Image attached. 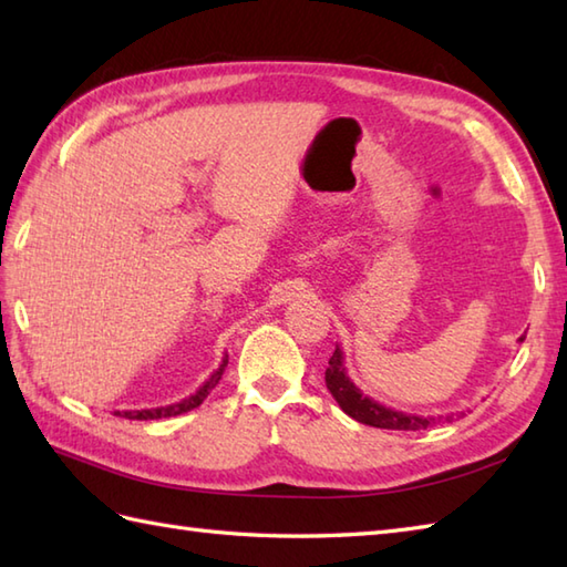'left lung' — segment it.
Wrapping results in <instances>:
<instances>
[{"instance_id":"1","label":"left lung","mask_w":567,"mask_h":567,"mask_svg":"<svg viewBox=\"0 0 567 567\" xmlns=\"http://www.w3.org/2000/svg\"><path fill=\"white\" fill-rule=\"evenodd\" d=\"M526 339L522 336L519 343ZM327 388L333 394V400L339 402L343 412L360 421V424L375 426V429H394V431H421L429 429L433 424H441V421H451L453 414L445 416H419V414H406V412H396L392 406H384L380 402L372 400V396L360 392L355 388V382L348 378L346 370V358L339 346H336L333 355L329 358V368H327Z\"/></svg>"}]
</instances>
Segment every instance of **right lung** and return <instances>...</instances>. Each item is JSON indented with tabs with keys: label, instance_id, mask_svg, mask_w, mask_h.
<instances>
[{
	"label": "right lung",
	"instance_id": "right-lung-1",
	"mask_svg": "<svg viewBox=\"0 0 567 567\" xmlns=\"http://www.w3.org/2000/svg\"><path fill=\"white\" fill-rule=\"evenodd\" d=\"M226 363H228V355L221 358V365L212 372L209 380L204 382L195 394L185 396V400H179V402H175V404H165V406H151V409H126V412H118V409H116L114 414H116V416H124V419H138V421L165 419V416L185 414V412H189V409H195V406H199L204 400H207V394L216 388V384H219V380H221V375H224Z\"/></svg>",
	"mask_w": 567,
	"mask_h": 567
}]
</instances>
